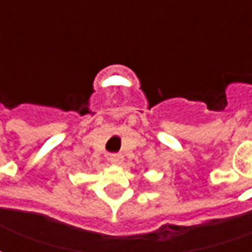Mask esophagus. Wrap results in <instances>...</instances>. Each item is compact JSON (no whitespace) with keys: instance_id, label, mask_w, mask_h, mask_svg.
Masks as SVG:
<instances>
[{"instance_id":"1","label":"esophagus","mask_w":252,"mask_h":252,"mask_svg":"<svg viewBox=\"0 0 252 252\" xmlns=\"http://www.w3.org/2000/svg\"><path fill=\"white\" fill-rule=\"evenodd\" d=\"M109 160L112 164H121L123 163V155L121 154H110Z\"/></svg>"}]
</instances>
